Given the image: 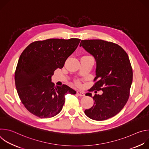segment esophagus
<instances>
[{"label":"esophagus","instance_id":"1","mask_svg":"<svg viewBox=\"0 0 149 149\" xmlns=\"http://www.w3.org/2000/svg\"><path fill=\"white\" fill-rule=\"evenodd\" d=\"M77 94L78 95L80 96V97H84V96H85L84 93H82V92H81V91H77Z\"/></svg>","mask_w":149,"mask_h":149}]
</instances>
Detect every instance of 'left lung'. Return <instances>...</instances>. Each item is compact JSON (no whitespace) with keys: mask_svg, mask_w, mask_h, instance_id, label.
<instances>
[{"mask_svg":"<svg viewBox=\"0 0 149 149\" xmlns=\"http://www.w3.org/2000/svg\"><path fill=\"white\" fill-rule=\"evenodd\" d=\"M79 46L94 57L97 63L95 82L89 91H102L93 97L91 93L86 94L94 102L84 113L97 121L113 117L123 109L130 95L133 70L128 55L118 45L101 39L82 40Z\"/></svg>","mask_w":149,"mask_h":149,"instance_id":"8db88e82","label":"left lung"}]
</instances>
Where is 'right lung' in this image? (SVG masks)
Masks as SVG:
<instances>
[{"label": "right lung", "mask_w": 149, "mask_h": 149, "mask_svg": "<svg viewBox=\"0 0 149 149\" xmlns=\"http://www.w3.org/2000/svg\"><path fill=\"white\" fill-rule=\"evenodd\" d=\"M81 39H49L29 44L21 54L15 73V86L21 102L32 114L42 118L57 115L67 94L76 91L67 85L55 86L51 77L62 68Z\"/></svg>", "instance_id": "right-lung-1"}]
</instances>
